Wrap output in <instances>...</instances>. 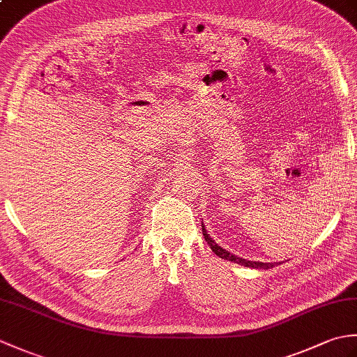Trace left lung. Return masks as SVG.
I'll return each mask as SVG.
<instances>
[{
	"instance_id": "1",
	"label": "left lung",
	"mask_w": 357,
	"mask_h": 357,
	"mask_svg": "<svg viewBox=\"0 0 357 357\" xmlns=\"http://www.w3.org/2000/svg\"><path fill=\"white\" fill-rule=\"evenodd\" d=\"M202 234H204V238H206V241H207V244L210 245V248H211V252H213L216 256H219V257H222V259H225V261H231V262H234V264H239V265H244V267H250V268H257V270H268V268H273V267H276L278 265V262H259V261H247V259H242V257H238V256H234V255H231L230 252H227V250H224L222 247H219L216 242L211 239L208 234H207V230H206V227H204V224H202Z\"/></svg>"
}]
</instances>
